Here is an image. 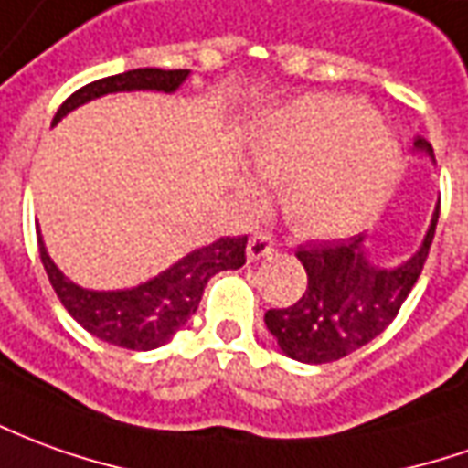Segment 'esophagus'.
<instances>
[{
    "mask_svg": "<svg viewBox=\"0 0 468 468\" xmlns=\"http://www.w3.org/2000/svg\"><path fill=\"white\" fill-rule=\"evenodd\" d=\"M272 252H275V241H272L270 234H254L252 239H250V244H247V257H250L252 262H257V260H262V257H267V254Z\"/></svg>",
    "mask_w": 468,
    "mask_h": 468,
    "instance_id": "1",
    "label": "esophagus"
}]
</instances>
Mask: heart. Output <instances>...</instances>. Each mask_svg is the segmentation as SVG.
Wrapping results in <instances>:
<instances>
[{"mask_svg": "<svg viewBox=\"0 0 468 468\" xmlns=\"http://www.w3.org/2000/svg\"><path fill=\"white\" fill-rule=\"evenodd\" d=\"M372 117L359 99L315 93L272 109L254 132L250 165L257 178L282 183L285 214L305 234L359 227L392 191L400 147Z\"/></svg>", "mask_w": 468, "mask_h": 468, "instance_id": "b5f03b06", "label": "heart"}]
</instances>
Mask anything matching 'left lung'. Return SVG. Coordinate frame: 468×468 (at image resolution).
Listing matches in <instances>:
<instances>
[{"instance_id":"1","label":"left lung","mask_w":468,"mask_h":468,"mask_svg":"<svg viewBox=\"0 0 468 468\" xmlns=\"http://www.w3.org/2000/svg\"><path fill=\"white\" fill-rule=\"evenodd\" d=\"M415 150L433 157V147L423 137L415 140ZM438 211L441 203L420 250L398 267L375 265L364 250V234L324 244H301L295 257L305 267L308 288L290 308H272L265 314L267 328L282 354L295 362L326 364L379 336L395 321L423 272Z\"/></svg>"}]
</instances>
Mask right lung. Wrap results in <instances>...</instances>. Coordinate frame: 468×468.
Wrapping results in <instances>:
<instances>
[{"instance_id": "add662e5", "label": "right lung", "mask_w": 468, "mask_h": 468, "mask_svg": "<svg viewBox=\"0 0 468 468\" xmlns=\"http://www.w3.org/2000/svg\"><path fill=\"white\" fill-rule=\"evenodd\" d=\"M191 70H163V68H134L127 73H117L109 79H99L86 83L83 89L70 93L60 104L53 124L66 117L68 112L79 109L86 101L117 91H178L180 83L188 79ZM37 247L43 260L48 280L56 290L66 311L80 326L106 344H114L122 349L150 351L163 346L176 336L180 326L188 324L201 303L206 282L224 270H239L247 257V237H221L214 244H206L201 250H193L178 260L165 272L153 280L142 282L137 288L127 290H89L70 282L50 254L45 250V241L37 231Z\"/></svg>"}]
</instances>
